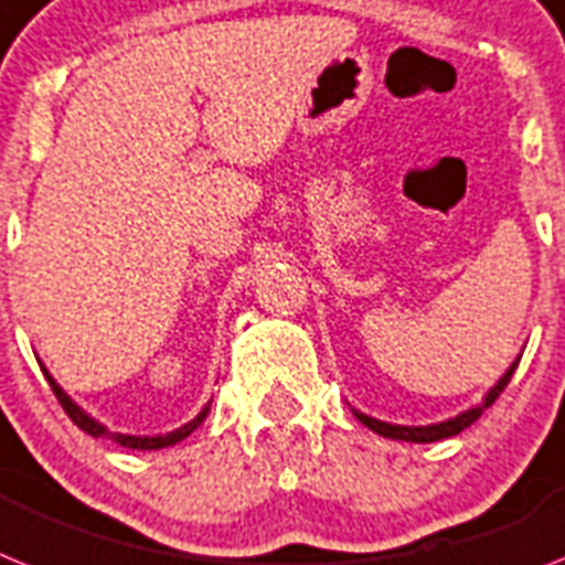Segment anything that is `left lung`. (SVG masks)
Returning a JSON list of instances; mask_svg holds the SVG:
<instances>
[{
  "instance_id": "1",
  "label": "left lung",
  "mask_w": 565,
  "mask_h": 565,
  "mask_svg": "<svg viewBox=\"0 0 565 565\" xmlns=\"http://www.w3.org/2000/svg\"><path fill=\"white\" fill-rule=\"evenodd\" d=\"M514 361L511 366L505 370V375L497 381V384L484 393V398L479 401V404H473V407H468L465 413H459V416L454 418H445V422H436V424H390V422H381V418H372L366 416V413H361V409H352L355 413V418L361 424H366L372 433H377V436H384V439H395V441H416V445H430V441H441V439H450V436H456V433H461L465 427H470V424L477 422L479 416H482L484 409L491 407L493 401L500 398V393L508 386V381H511V375H514L516 370Z\"/></svg>"
}]
</instances>
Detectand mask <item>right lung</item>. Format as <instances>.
I'll return each instance as SVG.
<instances>
[{
  "mask_svg": "<svg viewBox=\"0 0 565 565\" xmlns=\"http://www.w3.org/2000/svg\"><path fill=\"white\" fill-rule=\"evenodd\" d=\"M45 372V377H49V384L51 390H54V395H57V401L63 404V409L68 413V418H72L77 427H81L83 433H88V436H95V439H111L115 445L120 447H129V450H161V447H172V445H179V441H184L190 436V433L195 430V427H202V422L207 418L210 413V401L204 404V409L199 413V416L193 418V422L188 424H181L179 430H172V433H161V436H129V433H111L106 424H100L97 418H92L86 413V409L77 404V401L72 398V395L65 393L63 386L54 381V375H51L49 370H42Z\"/></svg>",
  "mask_w": 565,
  "mask_h": 565,
  "instance_id": "1",
  "label": "right lung"
}]
</instances>
